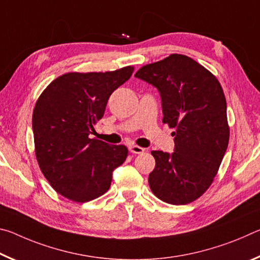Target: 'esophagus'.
Listing matches in <instances>:
<instances>
[{"mask_svg": "<svg viewBox=\"0 0 260 260\" xmlns=\"http://www.w3.org/2000/svg\"><path fill=\"white\" fill-rule=\"evenodd\" d=\"M129 151L133 152V153H138V155H141V153H143L146 149L142 148V147H139V146H135V144H132L129 146Z\"/></svg>", "mask_w": 260, "mask_h": 260, "instance_id": "esophagus-1", "label": "esophagus"}]
</instances>
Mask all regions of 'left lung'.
<instances>
[{
    "label": "left lung",
    "instance_id": "left-lung-1",
    "mask_svg": "<svg viewBox=\"0 0 260 260\" xmlns=\"http://www.w3.org/2000/svg\"><path fill=\"white\" fill-rule=\"evenodd\" d=\"M135 77L159 90L162 122L175 128L173 153L151 151L156 166L149 186L165 203H191L213 182L228 147L222 87L209 70L180 54L144 65Z\"/></svg>",
    "mask_w": 260,
    "mask_h": 260
}]
</instances>
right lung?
Returning <instances> with one entry per match:
<instances>
[{"label": "right lung", "instance_id": "right-lung-1", "mask_svg": "<svg viewBox=\"0 0 260 260\" xmlns=\"http://www.w3.org/2000/svg\"><path fill=\"white\" fill-rule=\"evenodd\" d=\"M133 67L108 72H70L42 91L33 110L35 156L41 172L61 196L83 203L109 190L112 172L128 149L90 139L108 100L131 78Z\"/></svg>", "mask_w": 260, "mask_h": 260}]
</instances>
